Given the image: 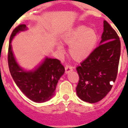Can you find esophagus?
I'll return each mask as SVG.
<instances>
[{
  "instance_id": "obj_1",
  "label": "esophagus",
  "mask_w": 128,
  "mask_h": 128,
  "mask_svg": "<svg viewBox=\"0 0 128 128\" xmlns=\"http://www.w3.org/2000/svg\"><path fill=\"white\" fill-rule=\"evenodd\" d=\"M73 70V68H72V66H71L70 64H66L65 66V72L66 74L69 73L71 71Z\"/></svg>"
}]
</instances>
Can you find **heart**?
Here are the masks:
<instances>
[{
  "instance_id": "1",
  "label": "heart",
  "mask_w": 128,
  "mask_h": 128,
  "mask_svg": "<svg viewBox=\"0 0 128 128\" xmlns=\"http://www.w3.org/2000/svg\"><path fill=\"white\" fill-rule=\"evenodd\" d=\"M63 40L70 46L69 54L72 58L80 62L88 58L93 52L98 41V35L94 30L80 26L68 33ZM58 48H63L62 44H59Z\"/></svg>"
}]
</instances>
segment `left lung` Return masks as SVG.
Listing matches in <instances>:
<instances>
[{
    "label": "left lung",
    "mask_w": 128,
    "mask_h": 128,
    "mask_svg": "<svg viewBox=\"0 0 128 128\" xmlns=\"http://www.w3.org/2000/svg\"><path fill=\"white\" fill-rule=\"evenodd\" d=\"M100 44L76 68L79 82L78 96L84 101L94 103L110 91L116 81L120 56V40L118 34L104 20V32Z\"/></svg>",
    "instance_id": "obj_1"
}]
</instances>
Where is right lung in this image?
Masks as SVG:
<instances>
[{"instance_id":"1","label":"right lung","mask_w":128,"mask_h":128,"mask_svg":"<svg viewBox=\"0 0 128 128\" xmlns=\"http://www.w3.org/2000/svg\"><path fill=\"white\" fill-rule=\"evenodd\" d=\"M25 30L26 26L20 24L10 35L8 52L9 70L16 84L28 98L36 102H42L53 96L57 83L64 74L65 69L59 60L46 58L35 71H24L14 58L11 42L16 34Z\"/></svg>"}]
</instances>
